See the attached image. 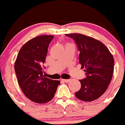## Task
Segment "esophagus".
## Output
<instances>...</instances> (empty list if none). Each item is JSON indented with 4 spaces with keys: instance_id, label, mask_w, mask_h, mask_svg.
<instances>
[{
    "instance_id": "1",
    "label": "esophagus",
    "mask_w": 125,
    "mask_h": 125,
    "mask_svg": "<svg viewBox=\"0 0 125 125\" xmlns=\"http://www.w3.org/2000/svg\"><path fill=\"white\" fill-rule=\"evenodd\" d=\"M71 79H62V81H63L65 83H69V81H70Z\"/></svg>"
}]
</instances>
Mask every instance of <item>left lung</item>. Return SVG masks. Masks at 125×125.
<instances>
[{"instance_id":"8db88e82","label":"left lung","mask_w":125,"mask_h":125,"mask_svg":"<svg viewBox=\"0 0 125 125\" xmlns=\"http://www.w3.org/2000/svg\"><path fill=\"white\" fill-rule=\"evenodd\" d=\"M79 51V61L81 68H86V78L79 79L81 89L75 95L79 100L92 101L106 91L113 73L114 59L101 42L81 34H68Z\"/></svg>"}]
</instances>
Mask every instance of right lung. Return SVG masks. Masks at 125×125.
<instances>
[{"label": "right lung", "mask_w": 125, "mask_h": 125, "mask_svg": "<svg viewBox=\"0 0 125 125\" xmlns=\"http://www.w3.org/2000/svg\"><path fill=\"white\" fill-rule=\"evenodd\" d=\"M53 36L34 37L21 47L15 62L19 85L26 97L34 102L45 103L54 96L60 81L46 78L42 66Z\"/></svg>", "instance_id": "right-lung-1"}]
</instances>
